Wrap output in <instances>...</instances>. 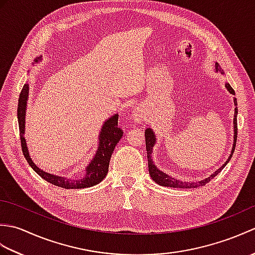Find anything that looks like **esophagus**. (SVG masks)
<instances>
[{"instance_id":"esophagus-1","label":"esophagus","mask_w":255,"mask_h":255,"mask_svg":"<svg viewBox=\"0 0 255 255\" xmlns=\"http://www.w3.org/2000/svg\"><path fill=\"white\" fill-rule=\"evenodd\" d=\"M132 118L137 123H141L145 119V112L142 107H136L132 112Z\"/></svg>"}]
</instances>
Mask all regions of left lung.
<instances>
[{"mask_svg": "<svg viewBox=\"0 0 255 255\" xmlns=\"http://www.w3.org/2000/svg\"><path fill=\"white\" fill-rule=\"evenodd\" d=\"M216 71H221V68L218 63H216ZM226 88L228 90L231 94H235V90L231 88V85L229 83H226ZM237 100L235 99V118H234V126H235V140H234V147H232V151H231V154L228 158V160L226 161V163L216 171L214 174H211L208 178H206V180L203 181H199V182H193V183H188V182H182V181H178L176 178H173L171 176H169L165 173H163L162 171H160L159 169H156L155 165L153 164V161L151 159V151H152L153 145L155 143V136L153 131L151 130L150 128L145 129V132H144V137H145V149H147V156H148V167H149V173H150V176L152 177V180L158 183L159 185L161 186H167V187H174V188H196L199 186H204L207 184L211 178H214L216 175L218 174V173L224 169V167L227 165V163L230 161V159L232 158V154L235 152V149H236V143H237V137H238V123H237V114H238V107H237Z\"/></svg>", "mask_w": 255, "mask_h": 255, "instance_id": "obj_1", "label": "left lung"}]
</instances>
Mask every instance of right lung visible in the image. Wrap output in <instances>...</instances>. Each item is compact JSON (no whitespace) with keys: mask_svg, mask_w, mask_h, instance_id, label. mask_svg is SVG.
I'll return each instance as SVG.
<instances>
[{"mask_svg":"<svg viewBox=\"0 0 255 255\" xmlns=\"http://www.w3.org/2000/svg\"><path fill=\"white\" fill-rule=\"evenodd\" d=\"M41 57L36 58L34 62L40 61ZM28 84H24L23 89L20 91L19 99H18V106H17V119H18V127H19V136H20V145L21 151L25 159L28 162V164L31 166L38 175L41 176L45 181L53 184L58 187L67 188V189H74V188H85L94 186L104 180L107 175L108 166H110V160L114 149H115L117 142L123 137V129L118 126V115L108 119V121L103 125L102 130L100 133V145L97 149V152L91 163L86 167V174L82 178H67L62 176H57L53 174H49L45 171L40 170L39 167L31 161L28 150H27L26 141L24 138L25 131V111L27 104V97H28Z\"/></svg>","mask_w":255,"mask_h":255,"instance_id":"add662e5","label":"right lung"}]
</instances>
